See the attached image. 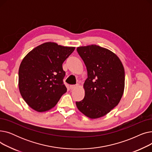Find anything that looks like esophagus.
<instances>
[{
  "label": "esophagus",
  "instance_id": "1",
  "mask_svg": "<svg viewBox=\"0 0 152 152\" xmlns=\"http://www.w3.org/2000/svg\"><path fill=\"white\" fill-rule=\"evenodd\" d=\"M77 86H78L77 85H70L69 87H70L71 89H74L76 88V87H77Z\"/></svg>",
  "mask_w": 152,
  "mask_h": 152
}]
</instances>
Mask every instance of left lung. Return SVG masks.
Wrapping results in <instances>:
<instances>
[{
    "mask_svg": "<svg viewBox=\"0 0 152 152\" xmlns=\"http://www.w3.org/2000/svg\"><path fill=\"white\" fill-rule=\"evenodd\" d=\"M77 52L87 71L85 96L78 110L92 119L105 116L118 105L124 89L123 64L113 52L97 45L79 47Z\"/></svg>",
    "mask_w": 152,
    "mask_h": 152,
    "instance_id": "1",
    "label": "left lung"
}]
</instances>
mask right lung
<instances>
[{"label": "right lung", "mask_w": 152, "mask_h": 152, "mask_svg": "<svg viewBox=\"0 0 152 152\" xmlns=\"http://www.w3.org/2000/svg\"><path fill=\"white\" fill-rule=\"evenodd\" d=\"M75 49L46 42L34 48L23 58L18 71L19 90L31 108L39 112L49 110L66 92L62 64Z\"/></svg>", "instance_id": "1"}]
</instances>
